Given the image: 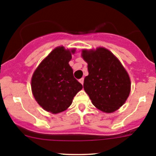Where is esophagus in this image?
<instances>
[{"instance_id": "1", "label": "esophagus", "mask_w": 156, "mask_h": 156, "mask_svg": "<svg viewBox=\"0 0 156 156\" xmlns=\"http://www.w3.org/2000/svg\"><path fill=\"white\" fill-rule=\"evenodd\" d=\"M79 82L81 83V85H83V84H84V78H80V79H79Z\"/></svg>"}]
</instances>
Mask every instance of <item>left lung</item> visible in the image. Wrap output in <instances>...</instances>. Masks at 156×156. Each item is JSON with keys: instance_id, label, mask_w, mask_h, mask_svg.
I'll return each mask as SVG.
<instances>
[{"instance_id": "8db88e82", "label": "left lung", "mask_w": 156, "mask_h": 156, "mask_svg": "<svg viewBox=\"0 0 156 156\" xmlns=\"http://www.w3.org/2000/svg\"><path fill=\"white\" fill-rule=\"evenodd\" d=\"M83 59L88 63V75L84 89L92 104L106 113L114 112L126 102L131 90L127 71L110 51L104 48L83 50Z\"/></svg>"}]
</instances>
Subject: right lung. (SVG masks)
<instances>
[{"mask_svg":"<svg viewBox=\"0 0 156 156\" xmlns=\"http://www.w3.org/2000/svg\"><path fill=\"white\" fill-rule=\"evenodd\" d=\"M75 50L58 47L41 62L31 78L33 95L45 111L53 114L69 107L82 85L73 75L68 62Z\"/></svg>","mask_w":156,"mask_h":156,"instance_id":"add662e5","label":"right lung"}]
</instances>
